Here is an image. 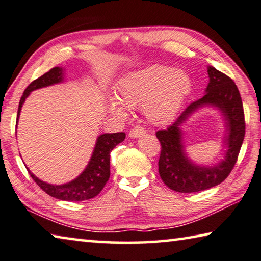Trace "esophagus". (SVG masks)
Instances as JSON below:
<instances>
[{
  "instance_id": "1",
  "label": "esophagus",
  "mask_w": 261,
  "mask_h": 261,
  "mask_svg": "<svg viewBox=\"0 0 261 261\" xmlns=\"http://www.w3.org/2000/svg\"><path fill=\"white\" fill-rule=\"evenodd\" d=\"M145 130H144V127L142 126H135L134 129L130 131L129 136L131 138H138V137H142V136L145 135Z\"/></svg>"
}]
</instances>
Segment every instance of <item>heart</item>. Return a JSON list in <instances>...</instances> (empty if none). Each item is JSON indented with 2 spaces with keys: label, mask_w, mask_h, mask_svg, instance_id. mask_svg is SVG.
<instances>
[{
  "label": "heart",
  "mask_w": 261,
  "mask_h": 261,
  "mask_svg": "<svg viewBox=\"0 0 261 261\" xmlns=\"http://www.w3.org/2000/svg\"><path fill=\"white\" fill-rule=\"evenodd\" d=\"M190 87L192 82L186 73L168 66L154 65L119 79L117 97L129 108L144 107L152 123L164 124L174 117ZM120 103L110 100L109 110L114 115L123 116L125 111Z\"/></svg>",
  "instance_id": "1"
}]
</instances>
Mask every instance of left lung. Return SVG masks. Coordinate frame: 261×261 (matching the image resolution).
<instances>
[{
	"instance_id": "8db88e82",
	"label": "left lung",
	"mask_w": 261,
	"mask_h": 261,
	"mask_svg": "<svg viewBox=\"0 0 261 261\" xmlns=\"http://www.w3.org/2000/svg\"><path fill=\"white\" fill-rule=\"evenodd\" d=\"M209 84L200 100L190 103L166 130L156 131L161 145L159 174L168 188L179 193H196L220 185L230 174L241 151L245 136V119L241 94L232 79L208 67ZM204 105L220 109L226 119L228 134L223 141L228 150L225 159L214 167L194 164L184 151L179 127L193 112Z\"/></svg>"
}]
</instances>
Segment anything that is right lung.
Listing matches in <instances>:
<instances>
[{
	"label": "right lung",
	"mask_w": 261,
	"mask_h": 261,
	"mask_svg": "<svg viewBox=\"0 0 261 261\" xmlns=\"http://www.w3.org/2000/svg\"><path fill=\"white\" fill-rule=\"evenodd\" d=\"M64 81V69L61 67H55L49 69L44 75L36 79L30 85L27 87L24 93L20 97L18 113H17V122L19 118L20 109H22L23 103L25 98L30 95L32 90L43 88V87L52 86L56 84H60ZM125 139L124 132H117V134H103L97 137L96 144H95L93 154L84 172L79 175L76 179L72 180L71 182L64 185H51L44 182L38 179L35 174L29 171L35 182L48 194L49 196L56 197L58 200L63 201H85L93 198L100 194L101 190L105 187L107 181L110 176V152L114 150L117 144L122 143Z\"/></svg>",
	"instance_id": "add662e5"
}]
</instances>
